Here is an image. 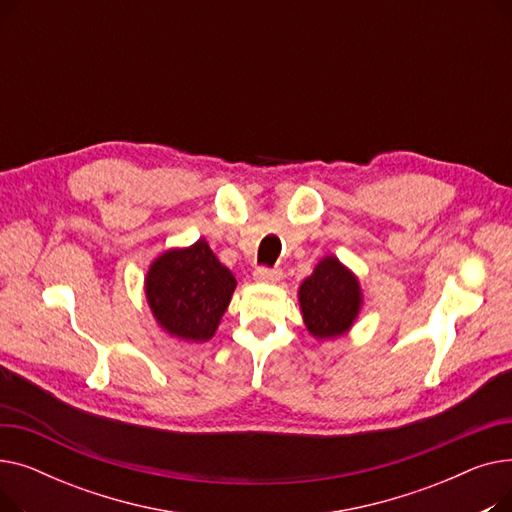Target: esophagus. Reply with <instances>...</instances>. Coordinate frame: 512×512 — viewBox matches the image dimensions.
<instances>
[{
  "label": "esophagus",
  "instance_id": "esophagus-1",
  "mask_svg": "<svg viewBox=\"0 0 512 512\" xmlns=\"http://www.w3.org/2000/svg\"><path fill=\"white\" fill-rule=\"evenodd\" d=\"M253 276H255L257 282L274 284V282H278L282 278V270H278V267H257Z\"/></svg>",
  "mask_w": 512,
  "mask_h": 512
}]
</instances>
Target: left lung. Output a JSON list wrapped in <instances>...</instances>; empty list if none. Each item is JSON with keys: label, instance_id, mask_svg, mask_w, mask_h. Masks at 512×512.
Wrapping results in <instances>:
<instances>
[{"label": "left lung", "instance_id": "left-lung-1", "mask_svg": "<svg viewBox=\"0 0 512 512\" xmlns=\"http://www.w3.org/2000/svg\"><path fill=\"white\" fill-rule=\"evenodd\" d=\"M299 303L307 330L319 338L342 336L359 315V280L336 257H326L301 284Z\"/></svg>", "mask_w": 512, "mask_h": 512}]
</instances>
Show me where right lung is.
<instances>
[{
  "label": "right lung",
  "mask_w": 512,
  "mask_h": 512,
  "mask_svg": "<svg viewBox=\"0 0 512 512\" xmlns=\"http://www.w3.org/2000/svg\"><path fill=\"white\" fill-rule=\"evenodd\" d=\"M236 280L201 238L188 249L159 255L145 278V294L157 324L170 336L209 340L228 309Z\"/></svg>",
  "instance_id": "obj_1"
}]
</instances>
